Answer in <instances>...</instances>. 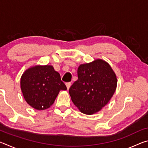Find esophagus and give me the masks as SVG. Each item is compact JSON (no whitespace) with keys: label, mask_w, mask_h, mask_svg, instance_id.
Returning a JSON list of instances; mask_svg holds the SVG:
<instances>
[{"label":"esophagus","mask_w":148,"mask_h":148,"mask_svg":"<svg viewBox=\"0 0 148 148\" xmlns=\"http://www.w3.org/2000/svg\"><path fill=\"white\" fill-rule=\"evenodd\" d=\"M66 86L67 89H69L70 88V87L71 86V82H67V83H66Z\"/></svg>","instance_id":"34e87169"}]
</instances>
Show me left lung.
Segmentation results:
<instances>
[{"label":"left lung","instance_id":"1","mask_svg":"<svg viewBox=\"0 0 148 148\" xmlns=\"http://www.w3.org/2000/svg\"><path fill=\"white\" fill-rule=\"evenodd\" d=\"M116 86V76L111 66L97 59L78 67L77 80L70 87L69 94L80 112L91 115L108 104Z\"/></svg>","mask_w":148,"mask_h":148}]
</instances>
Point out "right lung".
Listing matches in <instances>:
<instances>
[{
	"mask_svg": "<svg viewBox=\"0 0 148 148\" xmlns=\"http://www.w3.org/2000/svg\"><path fill=\"white\" fill-rule=\"evenodd\" d=\"M21 88L27 103L38 110L48 108L59 91L67 89L60 74L50 65L36 66L26 71L21 76Z\"/></svg>",
	"mask_w": 148,
	"mask_h": 148,
	"instance_id": "right-lung-1",
	"label": "right lung"
}]
</instances>
